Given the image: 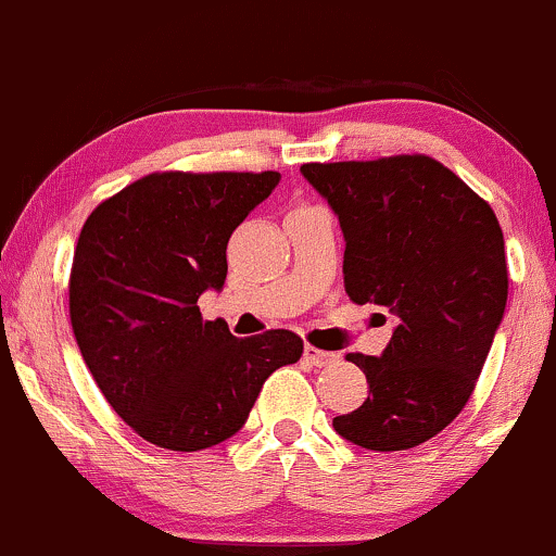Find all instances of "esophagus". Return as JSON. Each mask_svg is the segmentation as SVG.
Returning a JSON list of instances; mask_svg holds the SVG:
<instances>
[{"mask_svg":"<svg viewBox=\"0 0 556 556\" xmlns=\"http://www.w3.org/2000/svg\"><path fill=\"white\" fill-rule=\"evenodd\" d=\"M304 358L312 364V367H330V364L338 362V354H332V351H323L317 349V345H304Z\"/></svg>","mask_w":556,"mask_h":556,"instance_id":"esophagus-1","label":"esophagus"}]
</instances>
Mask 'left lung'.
Wrapping results in <instances>:
<instances>
[{"label": "left lung", "mask_w": 556, "mask_h": 556, "mask_svg": "<svg viewBox=\"0 0 556 556\" xmlns=\"http://www.w3.org/2000/svg\"><path fill=\"white\" fill-rule=\"evenodd\" d=\"M302 174L341 220L351 302L395 317L382 356H345L367 375L369 395L332 427L377 453L421 445L466 408L505 315L497 215L421 153L304 163Z\"/></svg>", "instance_id": "1"}]
</instances>
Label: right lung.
Here are the masks:
<instances>
[{
    "instance_id": "1",
    "label": "right lung",
    "mask_w": 556,
    "mask_h": 556,
    "mask_svg": "<svg viewBox=\"0 0 556 556\" xmlns=\"http://www.w3.org/2000/svg\"><path fill=\"white\" fill-rule=\"evenodd\" d=\"M278 172H155L85 220L70 273L75 341L109 406L135 434L194 453L244 427L267 377L302 358L291 330L237 338L202 319V291L224 289L233 228Z\"/></svg>"
}]
</instances>
